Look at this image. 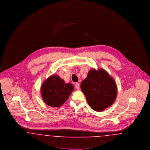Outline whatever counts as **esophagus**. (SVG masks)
I'll use <instances>...</instances> for the list:
<instances>
[{
  "mask_svg": "<svg viewBox=\"0 0 150 150\" xmlns=\"http://www.w3.org/2000/svg\"><path fill=\"white\" fill-rule=\"evenodd\" d=\"M75 88L76 89H79V88H80V84H79V83H76L75 84Z\"/></svg>",
  "mask_w": 150,
  "mask_h": 150,
  "instance_id": "esophagus-1",
  "label": "esophagus"
}]
</instances>
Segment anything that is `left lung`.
<instances>
[{"label": "left lung", "mask_w": 150, "mask_h": 150, "mask_svg": "<svg viewBox=\"0 0 150 150\" xmlns=\"http://www.w3.org/2000/svg\"><path fill=\"white\" fill-rule=\"evenodd\" d=\"M80 88L90 107L97 112L111 106L117 97L114 79L103 69H92L81 83Z\"/></svg>", "instance_id": "obj_1"}]
</instances>
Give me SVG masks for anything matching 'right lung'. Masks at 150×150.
<instances>
[{
  "label": "right lung",
  "instance_id": "obj_1",
  "mask_svg": "<svg viewBox=\"0 0 150 150\" xmlns=\"http://www.w3.org/2000/svg\"><path fill=\"white\" fill-rule=\"evenodd\" d=\"M40 89L44 102L50 107H58L69 98L74 86L66 83L59 76L52 75L44 81Z\"/></svg>",
  "mask_w": 150,
  "mask_h": 150
}]
</instances>
